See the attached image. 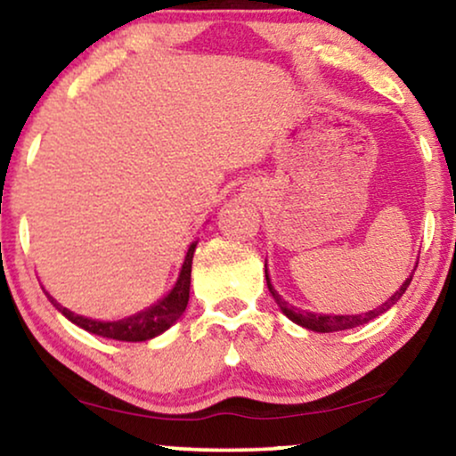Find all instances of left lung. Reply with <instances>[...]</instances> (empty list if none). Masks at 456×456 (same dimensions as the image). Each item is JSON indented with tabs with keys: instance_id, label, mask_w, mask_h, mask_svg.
Here are the masks:
<instances>
[{
	"instance_id": "1",
	"label": "left lung",
	"mask_w": 456,
	"mask_h": 456,
	"mask_svg": "<svg viewBox=\"0 0 456 456\" xmlns=\"http://www.w3.org/2000/svg\"><path fill=\"white\" fill-rule=\"evenodd\" d=\"M265 280H267V286H269L271 295H273V298H275V303H278V307L284 311V314L292 322H295V324L303 326V328H309V330H315V332H337V330H347V328H355V326L366 324V322H370L374 318H379L381 314H385V311H387L389 307H394V305L400 301V297L406 292V288L411 286L412 275L404 281V284L400 286V290H397L387 303H383L381 307L368 311V314H362V315H318V314H309V311H301L297 307H290V305H288L284 298H281L278 292L273 290V286H271V281H269L267 269H265Z\"/></svg>"
}]
</instances>
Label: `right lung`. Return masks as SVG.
<instances>
[{
	"label": "right lung",
	"instance_id": "right-lung-1",
	"mask_svg": "<svg viewBox=\"0 0 456 456\" xmlns=\"http://www.w3.org/2000/svg\"><path fill=\"white\" fill-rule=\"evenodd\" d=\"M193 250L195 244L189 246V252L185 256V263H183L181 275H178L176 286L172 288V292L166 298H161L158 305L149 307L141 314L130 315V318L119 320V322H96L82 318V315H75L73 311H69L59 305L48 295V298L54 305L56 309L65 315L67 320H71L73 324H77L84 330L92 334H99V337L115 338V341H149V338L158 337L164 330L175 324V322L181 318L183 311L187 309L189 303V286H191V261H193Z\"/></svg>",
	"mask_w": 456,
	"mask_h": 456
}]
</instances>
